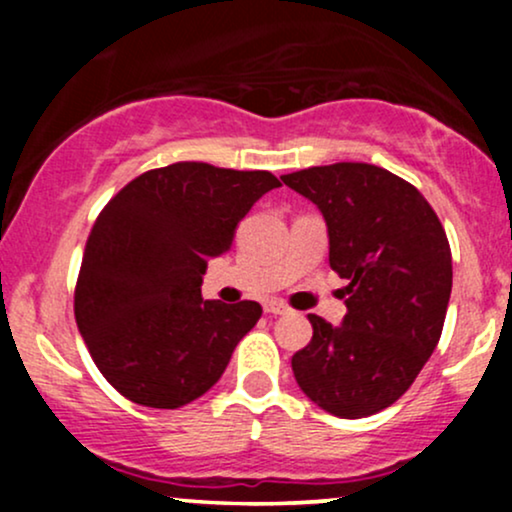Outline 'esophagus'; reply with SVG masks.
Listing matches in <instances>:
<instances>
[{
  "instance_id": "1",
  "label": "esophagus",
  "mask_w": 512,
  "mask_h": 512,
  "mask_svg": "<svg viewBox=\"0 0 512 512\" xmlns=\"http://www.w3.org/2000/svg\"><path fill=\"white\" fill-rule=\"evenodd\" d=\"M264 313L269 315H286L289 313V305H286L284 301H264Z\"/></svg>"
}]
</instances>
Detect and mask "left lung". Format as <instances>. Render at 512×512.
Masks as SVG:
<instances>
[{"instance_id":"obj_1","label":"left lung","mask_w":512,"mask_h":512,"mask_svg":"<svg viewBox=\"0 0 512 512\" xmlns=\"http://www.w3.org/2000/svg\"><path fill=\"white\" fill-rule=\"evenodd\" d=\"M281 180L320 209L330 267L349 281L342 325L308 315L296 383L334 416H370L409 390L436 349L452 291L448 238L424 195L385 168L332 163Z\"/></svg>"}]
</instances>
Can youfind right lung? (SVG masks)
<instances>
[{
	"label": "right lung",
	"mask_w": 512,
	"mask_h": 512,
	"mask_svg": "<svg viewBox=\"0 0 512 512\" xmlns=\"http://www.w3.org/2000/svg\"><path fill=\"white\" fill-rule=\"evenodd\" d=\"M281 182L267 170L173 163L105 204L86 240L74 315L103 378L151 409H178L211 390L260 320L255 301H204L211 257Z\"/></svg>",
	"instance_id": "add662e5"
}]
</instances>
